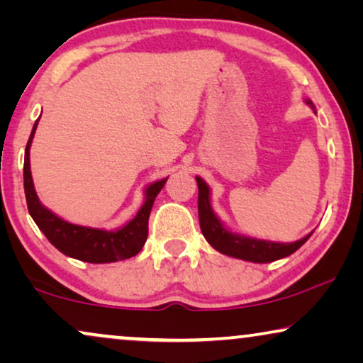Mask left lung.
Instances as JSON below:
<instances>
[{
    "instance_id": "8db88e82",
    "label": "left lung",
    "mask_w": 363,
    "mask_h": 363,
    "mask_svg": "<svg viewBox=\"0 0 363 363\" xmlns=\"http://www.w3.org/2000/svg\"><path fill=\"white\" fill-rule=\"evenodd\" d=\"M311 104V101H307ZM198 183V218H200V228L203 236L206 241L215 247L216 251L223 252L226 256L238 257V259H245L251 262H271L281 257H286L292 255V252L299 250L304 242L309 240L311 235L302 238V240L296 242H289V245H281V242H271V241H261L252 240V238L240 236L235 233L228 231L225 226L221 225L220 220L215 216L210 206V188L201 178L196 177Z\"/></svg>"
}]
</instances>
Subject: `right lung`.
I'll return each mask as SVG.
<instances>
[{
  "instance_id": "1",
  "label": "right lung",
  "mask_w": 363,
  "mask_h": 363,
  "mask_svg": "<svg viewBox=\"0 0 363 363\" xmlns=\"http://www.w3.org/2000/svg\"><path fill=\"white\" fill-rule=\"evenodd\" d=\"M36 127L38 121L34 123L33 132L26 143V152H24V193H26L29 215L33 216L34 223L44 233L49 242L56 246L62 255L71 256L79 261L94 262V264L123 261L138 255L148 236V216H150L153 201L167 183V178L152 183L147 188L143 206L138 210L137 216L121 230L102 231L71 225V223L57 218L48 208H44L38 200L36 191H34L31 167H29V148H31Z\"/></svg>"
}]
</instances>
